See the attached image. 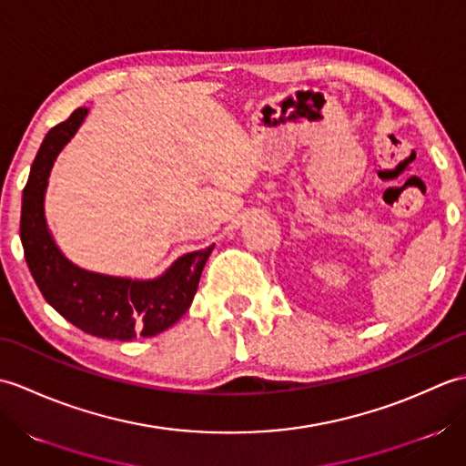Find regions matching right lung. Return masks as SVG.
<instances>
[{
	"label": "right lung",
	"mask_w": 466,
	"mask_h": 466,
	"mask_svg": "<svg viewBox=\"0 0 466 466\" xmlns=\"http://www.w3.org/2000/svg\"><path fill=\"white\" fill-rule=\"evenodd\" d=\"M86 116L87 107H77L66 122L52 127L32 164L19 224L25 262L47 304L80 330L122 342L156 336L190 309L214 244L180 256L166 272L147 280L92 272L67 260L47 228L44 200L56 157Z\"/></svg>",
	"instance_id": "right-lung-1"
}]
</instances>
